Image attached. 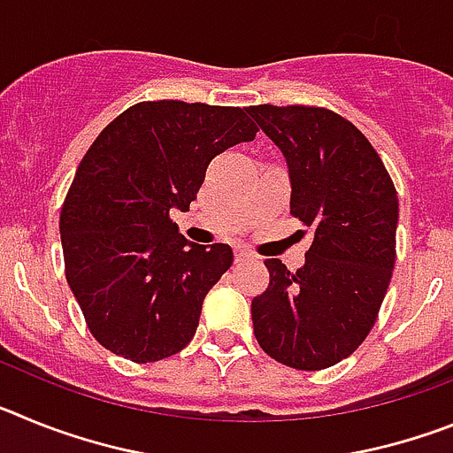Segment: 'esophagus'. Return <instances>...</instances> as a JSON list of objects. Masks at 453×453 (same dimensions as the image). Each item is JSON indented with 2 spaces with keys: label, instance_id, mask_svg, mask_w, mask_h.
<instances>
[{
  "label": "esophagus",
  "instance_id": "esophagus-1",
  "mask_svg": "<svg viewBox=\"0 0 453 453\" xmlns=\"http://www.w3.org/2000/svg\"><path fill=\"white\" fill-rule=\"evenodd\" d=\"M254 258V254L251 251H247L245 247H235V263H247Z\"/></svg>",
  "mask_w": 453,
  "mask_h": 453
}]
</instances>
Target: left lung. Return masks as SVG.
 <instances>
[{"mask_svg":"<svg viewBox=\"0 0 453 453\" xmlns=\"http://www.w3.org/2000/svg\"><path fill=\"white\" fill-rule=\"evenodd\" d=\"M281 151L290 213L313 226L306 261L267 258L270 286L251 302L258 345L295 370H324L358 349L374 326L395 267L399 202L374 147L334 111L250 106Z\"/></svg>","mask_w":453,"mask_h":453,"instance_id":"obj_1","label":"left lung"}]
</instances>
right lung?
Listing matches in <instances>:
<instances>
[{"label":"right lung","mask_w":453,"mask_h":453,"mask_svg":"<svg viewBox=\"0 0 453 453\" xmlns=\"http://www.w3.org/2000/svg\"><path fill=\"white\" fill-rule=\"evenodd\" d=\"M256 131L242 108L163 99L127 108L92 142L63 203L61 242L99 345L151 363L190 342L234 251L190 242L170 215L190 211L208 163Z\"/></svg>","instance_id":"1"}]
</instances>
